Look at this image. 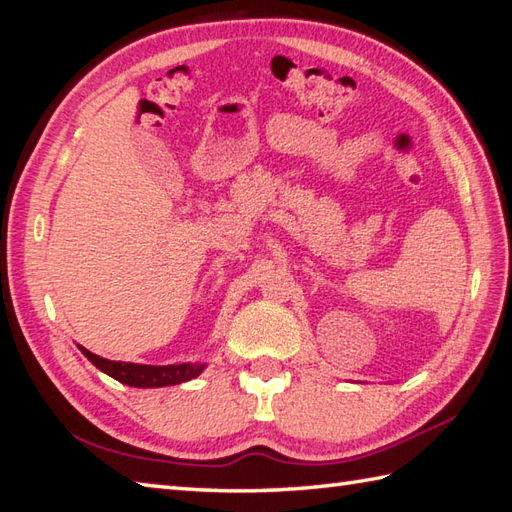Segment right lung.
Instances as JSON below:
<instances>
[{
    "instance_id": "add662e5",
    "label": "right lung",
    "mask_w": 512,
    "mask_h": 512,
    "mask_svg": "<svg viewBox=\"0 0 512 512\" xmlns=\"http://www.w3.org/2000/svg\"><path fill=\"white\" fill-rule=\"evenodd\" d=\"M79 350L88 361L99 367L103 374L116 378L118 383L129 387H167L180 385L187 380L200 376L204 363H180V365H138V363H123V361H107L103 356H96L90 350L79 345Z\"/></svg>"
}]
</instances>
